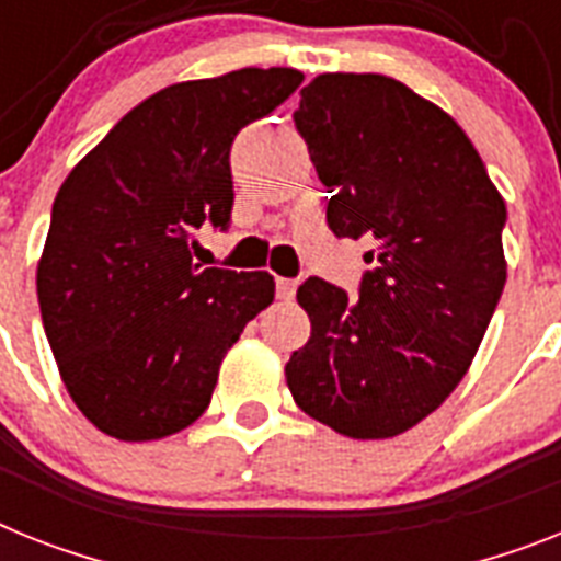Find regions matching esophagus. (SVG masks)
I'll list each match as a JSON object with an SVG mask.
<instances>
[{"label": "esophagus", "instance_id": "34e87169", "mask_svg": "<svg viewBox=\"0 0 561 561\" xmlns=\"http://www.w3.org/2000/svg\"><path fill=\"white\" fill-rule=\"evenodd\" d=\"M296 285H299L296 279H285V276H279V279H276V296H279V299H294Z\"/></svg>", "mask_w": 561, "mask_h": 561}]
</instances>
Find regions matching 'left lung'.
Instances as JSON below:
<instances>
[{
	"mask_svg": "<svg viewBox=\"0 0 561 561\" xmlns=\"http://www.w3.org/2000/svg\"><path fill=\"white\" fill-rule=\"evenodd\" d=\"M296 130L336 237L374 242L359 299L310 276V339L285 379L308 416L351 439L419 425L468 374L505 288V199L448 113L382 73H322Z\"/></svg>",
	"mask_w": 561,
	"mask_h": 561,
	"instance_id": "8db88e82",
	"label": "left lung"
}]
</instances>
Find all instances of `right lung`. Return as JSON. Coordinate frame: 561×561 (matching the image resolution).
Listing matches in <instances>:
<instances>
[{
    "instance_id": "add662e5",
    "label": "right lung",
    "mask_w": 561,
    "mask_h": 561,
    "mask_svg": "<svg viewBox=\"0 0 561 561\" xmlns=\"http://www.w3.org/2000/svg\"><path fill=\"white\" fill-rule=\"evenodd\" d=\"M294 68H242L153 93L68 173L36 294L70 399L122 442L193 425L225 353L273 302L267 271L193 265V233L225 230L230 145L302 84Z\"/></svg>"
}]
</instances>
